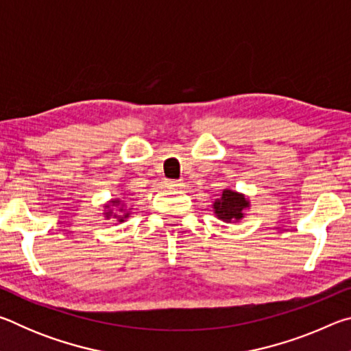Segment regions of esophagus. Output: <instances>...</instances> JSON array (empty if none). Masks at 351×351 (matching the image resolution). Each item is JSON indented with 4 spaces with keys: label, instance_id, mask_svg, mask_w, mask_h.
I'll use <instances>...</instances> for the list:
<instances>
[{
    "label": "esophagus",
    "instance_id": "obj_1",
    "mask_svg": "<svg viewBox=\"0 0 351 351\" xmlns=\"http://www.w3.org/2000/svg\"><path fill=\"white\" fill-rule=\"evenodd\" d=\"M165 186H167L169 189H181L184 184H182V181H165Z\"/></svg>",
    "mask_w": 351,
    "mask_h": 351
}]
</instances>
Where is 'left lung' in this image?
I'll return each instance as SVG.
<instances>
[{
	"mask_svg": "<svg viewBox=\"0 0 351 351\" xmlns=\"http://www.w3.org/2000/svg\"><path fill=\"white\" fill-rule=\"evenodd\" d=\"M213 213H215L218 219L226 223H237L245 217V210L251 207L249 199L245 195L235 190L224 189L219 198L213 201Z\"/></svg>",
	"mask_w": 351,
	"mask_h": 351,
	"instance_id": "8db88e82",
	"label": "left lung"
}]
</instances>
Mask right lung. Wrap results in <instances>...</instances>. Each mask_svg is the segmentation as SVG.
Returning a JSON list of instances; mask_svg holds the SVG:
<instances>
[{
	"mask_svg": "<svg viewBox=\"0 0 351 351\" xmlns=\"http://www.w3.org/2000/svg\"><path fill=\"white\" fill-rule=\"evenodd\" d=\"M104 215L106 219H114L117 223H123L125 219L132 215V209L125 206V201L121 198L110 199L105 206Z\"/></svg>",
	"mask_w": 351,
	"mask_h": 351,
	"instance_id": "right-lung-1",
	"label": "right lung"
}]
</instances>
